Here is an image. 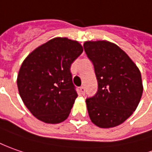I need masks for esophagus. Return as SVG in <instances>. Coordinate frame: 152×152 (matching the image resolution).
I'll use <instances>...</instances> for the list:
<instances>
[{"instance_id": "obj_1", "label": "esophagus", "mask_w": 152, "mask_h": 152, "mask_svg": "<svg viewBox=\"0 0 152 152\" xmlns=\"http://www.w3.org/2000/svg\"><path fill=\"white\" fill-rule=\"evenodd\" d=\"M80 92H81V93L82 94V95H84L85 94V92H86V89H85V87L82 86L80 87Z\"/></svg>"}]
</instances>
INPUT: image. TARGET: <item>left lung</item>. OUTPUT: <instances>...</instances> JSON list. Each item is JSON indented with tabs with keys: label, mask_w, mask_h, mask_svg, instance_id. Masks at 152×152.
<instances>
[{
	"label": "left lung",
	"mask_w": 152,
	"mask_h": 152,
	"mask_svg": "<svg viewBox=\"0 0 152 152\" xmlns=\"http://www.w3.org/2000/svg\"><path fill=\"white\" fill-rule=\"evenodd\" d=\"M94 66L97 92L86 99L92 122L100 128L124 123L136 109L143 92L140 70L118 45L108 41H86L83 45Z\"/></svg>",
	"instance_id": "obj_1"
}]
</instances>
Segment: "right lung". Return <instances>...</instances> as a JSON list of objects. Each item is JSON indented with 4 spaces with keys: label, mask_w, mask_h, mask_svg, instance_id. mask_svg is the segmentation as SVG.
Listing matches in <instances>:
<instances>
[{
    "label": "right lung",
    "mask_w": 152,
    "mask_h": 152,
    "mask_svg": "<svg viewBox=\"0 0 152 152\" xmlns=\"http://www.w3.org/2000/svg\"><path fill=\"white\" fill-rule=\"evenodd\" d=\"M82 51L77 41L55 38L23 60L17 83L20 97L34 117L48 124L68 118L78 96L71 66Z\"/></svg>",
    "instance_id": "right-lung-1"
}]
</instances>
